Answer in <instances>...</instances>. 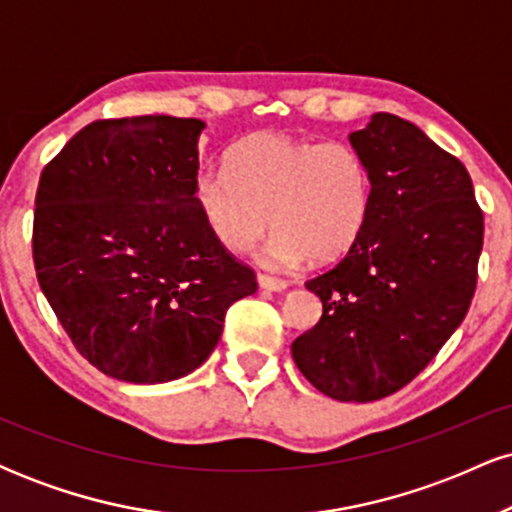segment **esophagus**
<instances>
[{
	"label": "esophagus",
	"mask_w": 512,
	"mask_h": 512,
	"mask_svg": "<svg viewBox=\"0 0 512 512\" xmlns=\"http://www.w3.org/2000/svg\"><path fill=\"white\" fill-rule=\"evenodd\" d=\"M257 284H260V289L264 291H274V293H281L289 289V284L281 279H274V276H267V274H257Z\"/></svg>",
	"instance_id": "1"
}]
</instances>
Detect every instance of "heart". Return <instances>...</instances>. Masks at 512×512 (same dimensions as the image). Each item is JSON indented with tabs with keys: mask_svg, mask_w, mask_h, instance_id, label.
Wrapping results in <instances>:
<instances>
[{
	"mask_svg": "<svg viewBox=\"0 0 512 512\" xmlns=\"http://www.w3.org/2000/svg\"><path fill=\"white\" fill-rule=\"evenodd\" d=\"M225 168L197 175L195 197L211 236L226 250L252 248L269 228L267 260L296 267L346 255L368 221L373 182L342 142L257 132L228 151Z\"/></svg>",
	"mask_w": 512,
	"mask_h": 512,
	"instance_id": "obj_1",
	"label": "heart"
}]
</instances>
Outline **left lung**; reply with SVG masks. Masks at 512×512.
Segmentation results:
<instances>
[{"label": "left lung", "mask_w": 512, "mask_h": 512, "mask_svg": "<svg viewBox=\"0 0 512 512\" xmlns=\"http://www.w3.org/2000/svg\"><path fill=\"white\" fill-rule=\"evenodd\" d=\"M373 182L368 221L330 272L310 279L320 322L291 344L322 395L373 402L424 370L477 289L484 214L467 168L390 113L349 134Z\"/></svg>", "instance_id": "obj_1"}]
</instances>
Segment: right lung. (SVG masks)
I'll return each mask as SVG.
<instances>
[{"label": "right lung", "mask_w": 512, "mask_h": 512, "mask_svg": "<svg viewBox=\"0 0 512 512\" xmlns=\"http://www.w3.org/2000/svg\"><path fill=\"white\" fill-rule=\"evenodd\" d=\"M204 127L170 115L91 122L40 175L38 284L79 354L110 378L192 373L219 344L226 310L257 291L199 211Z\"/></svg>", "instance_id": "right-lung-1"}]
</instances>
